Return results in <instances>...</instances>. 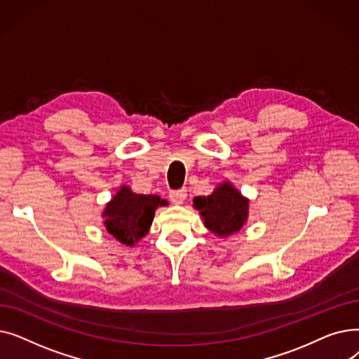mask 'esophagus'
<instances>
[{
  "mask_svg": "<svg viewBox=\"0 0 359 359\" xmlns=\"http://www.w3.org/2000/svg\"><path fill=\"white\" fill-rule=\"evenodd\" d=\"M186 189H180V191H176V192H170V199H172V202L175 205H182L184 201H186Z\"/></svg>",
  "mask_w": 359,
  "mask_h": 359,
  "instance_id": "obj_1",
  "label": "esophagus"
}]
</instances>
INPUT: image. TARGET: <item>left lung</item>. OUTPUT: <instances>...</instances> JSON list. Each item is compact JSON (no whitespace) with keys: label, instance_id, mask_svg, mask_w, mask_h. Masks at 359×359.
Listing matches in <instances>:
<instances>
[{"label":"left lung","instance_id":"8db88e82","mask_svg":"<svg viewBox=\"0 0 359 359\" xmlns=\"http://www.w3.org/2000/svg\"><path fill=\"white\" fill-rule=\"evenodd\" d=\"M249 198L225 180L208 196H196L194 208L199 211L203 225L217 237L227 238L238 233L249 218Z\"/></svg>","mask_w":359,"mask_h":359}]
</instances>
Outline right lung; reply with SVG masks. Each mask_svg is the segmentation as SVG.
<instances>
[{
	"instance_id": "obj_1",
	"label": "right lung",
	"mask_w": 359,
	"mask_h": 359,
	"mask_svg": "<svg viewBox=\"0 0 359 359\" xmlns=\"http://www.w3.org/2000/svg\"><path fill=\"white\" fill-rule=\"evenodd\" d=\"M165 205L168 202L158 195L135 194L129 186L122 184L104 206L103 225L121 244L132 248L148 234L156 210Z\"/></svg>"
}]
</instances>
